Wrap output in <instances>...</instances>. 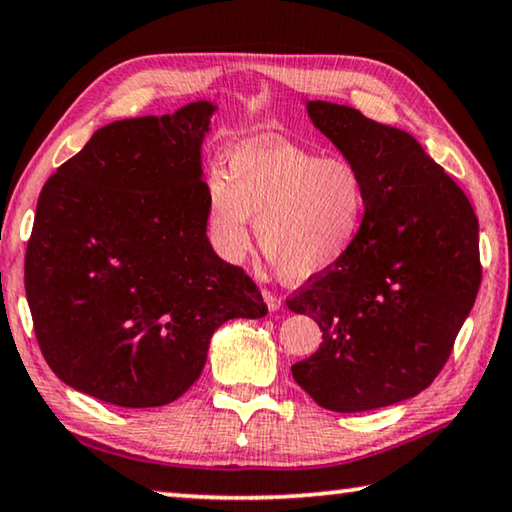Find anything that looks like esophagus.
Masks as SVG:
<instances>
[{"label": "esophagus", "instance_id": "34e87169", "mask_svg": "<svg viewBox=\"0 0 512 512\" xmlns=\"http://www.w3.org/2000/svg\"><path fill=\"white\" fill-rule=\"evenodd\" d=\"M263 300H265L267 309H270V311H277V309H281V297L272 295L270 290H263Z\"/></svg>", "mask_w": 512, "mask_h": 512}]
</instances>
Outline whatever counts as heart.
Masks as SVG:
<instances>
[{"label": "heart", "instance_id": "1", "mask_svg": "<svg viewBox=\"0 0 512 512\" xmlns=\"http://www.w3.org/2000/svg\"><path fill=\"white\" fill-rule=\"evenodd\" d=\"M368 190L345 157L279 139H249L226 160V176L206 183V224L212 247L226 261L249 249V217L256 242L283 279L304 283L336 270L364 231Z\"/></svg>", "mask_w": 512, "mask_h": 512}]
</instances>
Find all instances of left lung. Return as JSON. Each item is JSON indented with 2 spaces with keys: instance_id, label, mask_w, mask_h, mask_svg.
Listing matches in <instances>:
<instances>
[{
  "instance_id": "obj_1",
  "label": "left lung",
  "mask_w": 512,
  "mask_h": 512,
  "mask_svg": "<svg viewBox=\"0 0 512 512\" xmlns=\"http://www.w3.org/2000/svg\"><path fill=\"white\" fill-rule=\"evenodd\" d=\"M304 107L361 171L368 212L345 263L286 302L322 332L293 377L325 410H380L421 393L451 355L481 286L478 219L410 132L336 102Z\"/></svg>"
}]
</instances>
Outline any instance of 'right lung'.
Here are the masks:
<instances>
[{
    "mask_svg": "<svg viewBox=\"0 0 512 512\" xmlns=\"http://www.w3.org/2000/svg\"><path fill=\"white\" fill-rule=\"evenodd\" d=\"M217 102L93 132L38 196L25 258L43 357L68 387L160 407L199 380L212 334L267 306L206 235L203 139Z\"/></svg>",
    "mask_w": 512,
    "mask_h": 512,
    "instance_id": "right-lung-1",
    "label": "right lung"
}]
</instances>
